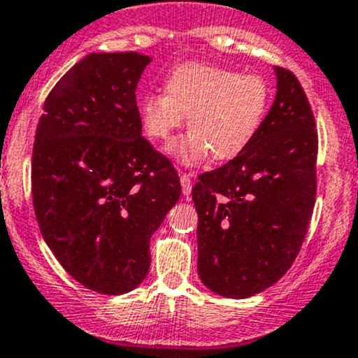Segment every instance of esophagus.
<instances>
[{"instance_id": "1", "label": "esophagus", "mask_w": 358, "mask_h": 358, "mask_svg": "<svg viewBox=\"0 0 358 358\" xmlns=\"http://www.w3.org/2000/svg\"><path fill=\"white\" fill-rule=\"evenodd\" d=\"M180 183H182V192L185 198H189L190 192H192V180H190L189 173H182L180 175Z\"/></svg>"}]
</instances>
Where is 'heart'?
<instances>
[{
  "label": "heart",
  "mask_w": 358,
  "mask_h": 358,
  "mask_svg": "<svg viewBox=\"0 0 358 358\" xmlns=\"http://www.w3.org/2000/svg\"><path fill=\"white\" fill-rule=\"evenodd\" d=\"M270 106V86L259 76L210 63H185L169 73L166 93L139 102V120L152 139L169 141L185 123L189 132L168 148L192 168L210 155L217 162L238 157L255 139Z\"/></svg>",
  "instance_id": "b5f03b06"
}]
</instances>
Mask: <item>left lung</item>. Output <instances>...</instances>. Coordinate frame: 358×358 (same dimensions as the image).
<instances>
[{
	"instance_id": "8db88e82",
	"label": "left lung",
	"mask_w": 358,
	"mask_h": 358,
	"mask_svg": "<svg viewBox=\"0 0 358 358\" xmlns=\"http://www.w3.org/2000/svg\"><path fill=\"white\" fill-rule=\"evenodd\" d=\"M273 72L275 100L255 139L192 189L199 279L226 299L256 295L288 272L315 208V116L299 79Z\"/></svg>"
}]
</instances>
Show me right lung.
Masks as SVG:
<instances>
[{"instance_id":"add662e5","label":"right lung","mask_w":358,"mask_h":358,"mask_svg":"<svg viewBox=\"0 0 358 358\" xmlns=\"http://www.w3.org/2000/svg\"><path fill=\"white\" fill-rule=\"evenodd\" d=\"M150 62L139 52H90L52 88L36 127L40 231L59 265L103 295L145 280L150 238L182 194L171 162L141 138L136 90Z\"/></svg>"}]
</instances>
